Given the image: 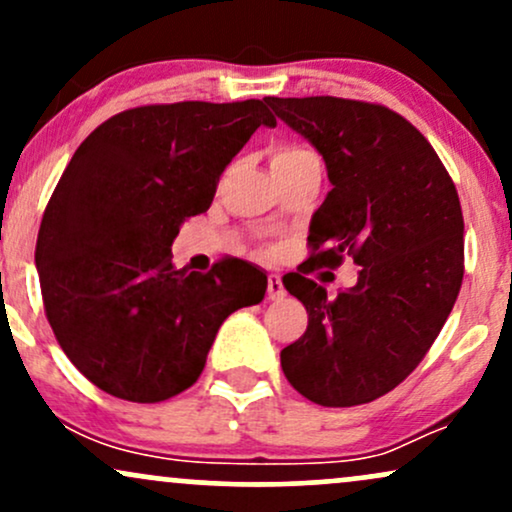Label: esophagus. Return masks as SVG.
Returning <instances> with one entry per match:
<instances>
[{"label":"esophagus","mask_w":512,"mask_h":512,"mask_svg":"<svg viewBox=\"0 0 512 512\" xmlns=\"http://www.w3.org/2000/svg\"><path fill=\"white\" fill-rule=\"evenodd\" d=\"M286 296V289H284V281H281V276L276 274H269L267 276V298L269 301H279V298Z\"/></svg>","instance_id":"34e87169"}]
</instances>
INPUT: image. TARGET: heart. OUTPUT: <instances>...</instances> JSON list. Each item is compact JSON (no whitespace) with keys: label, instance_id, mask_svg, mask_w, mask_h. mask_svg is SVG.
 I'll list each match as a JSON object with an SVG mask.
<instances>
[{"label":"heart","instance_id":"obj_1","mask_svg":"<svg viewBox=\"0 0 512 512\" xmlns=\"http://www.w3.org/2000/svg\"><path fill=\"white\" fill-rule=\"evenodd\" d=\"M305 158H317V156L308 149V146L286 142V144L276 146L272 163H296V161H305Z\"/></svg>","mask_w":512,"mask_h":512}]
</instances>
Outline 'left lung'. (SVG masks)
Returning <instances> with one entry per match:
<instances>
[{"label": "left lung", "instance_id": "8db88e82", "mask_svg": "<svg viewBox=\"0 0 512 512\" xmlns=\"http://www.w3.org/2000/svg\"><path fill=\"white\" fill-rule=\"evenodd\" d=\"M325 158L330 195L310 221V267L284 281L308 330L281 351L286 380L322 407L387 395L424 361L460 293L464 219L455 182L428 139L380 103L334 96L264 98ZM362 267L327 299L304 276Z\"/></svg>", "mask_w": 512, "mask_h": 512}]
</instances>
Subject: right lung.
Here are the masks:
<instances>
[{"label":"right lung","mask_w":512,"mask_h":512,"mask_svg":"<svg viewBox=\"0 0 512 512\" xmlns=\"http://www.w3.org/2000/svg\"><path fill=\"white\" fill-rule=\"evenodd\" d=\"M260 125L262 101L139 105L81 142L52 192L35 267L62 351L93 385L154 404L197 383L228 315L267 276L243 260L175 269L182 221L204 214L221 173Z\"/></svg>","instance_id":"add662e5"}]
</instances>
